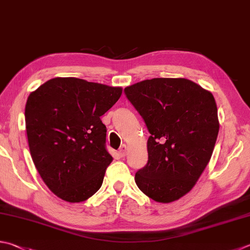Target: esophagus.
I'll list each match as a JSON object with an SVG mask.
<instances>
[{
    "instance_id": "esophagus-1",
    "label": "esophagus",
    "mask_w": 250,
    "mask_h": 250,
    "mask_svg": "<svg viewBox=\"0 0 250 250\" xmlns=\"http://www.w3.org/2000/svg\"><path fill=\"white\" fill-rule=\"evenodd\" d=\"M119 153H120V155H121L122 158L125 157L126 153H127V146H126V145H123V146H122V147L120 148V151H119Z\"/></svg>"
}]
</instances>
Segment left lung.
Here are the masks:
<instances>
[{
	"instance_id": "8db88e82",
	"label": "left lung",
	"mask_w": 250,
	"mask_h": 250,
	"mask_svg": "<svg viewBox=\"0 0 250 250\" xmlns=\"http://www.w3.org/2000/svg\"><path fill=\"white\" fill-rule=\"evenodd\" d=\"M124 91L150 133L148 162L136 173V184L157 202L180 199L213 152L220 124L212 93L185 78L147 79Z\"/></svg>"
}]
</instances>
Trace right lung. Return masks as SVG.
<instances>
[{
  "mask_svg": "<svg viewBox=\"0 0 250 250\" xmlns=\"http://www.w3.org/2000/svg\"><path fill=\"white\" fill-rule=\"evenodd\" d=\"M121 95V87L56 77L28 97L25 120L32 161L59 198L82 202L100 189L113 160L100 116Z\"/></svg>",
  "mask_w": 250,
  "mask_h": 250,
  "instance_id": "1",
  "label": "right lung"
}]
</instances>
